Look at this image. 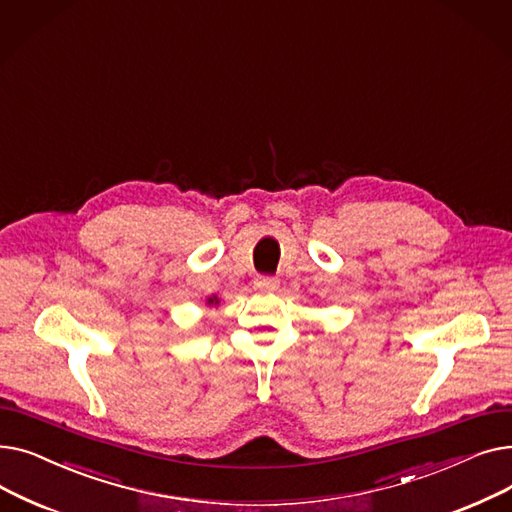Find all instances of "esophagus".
Wrapping results in <instances>:
<instances>
[{"label":"esophagus","instance_id":"34e87169","mask_svg":"<svg viewBox=\"0 0 512 512\" xmlns=\"http://www.w3.org/2000/svg\"><path fill=\"white\" fill-rule=\"evenodd\" d=\"M253 284H255V290L259 292H274L280 286V280L272 276H257Z\"/></svg>","mask_w":512,"mask_h":512}]
</instances>
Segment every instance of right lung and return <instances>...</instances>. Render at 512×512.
I'll list each match as a JSON object with an SVG mask.
<instances>
[{
    "mask_svg": "<svg viewBox=\"0 0 512 512\" xmlns=\"http://www.w3.org/2000/svg\"><path fill=\"white\" fill-rule=\"evenodd\" d=\"M220 301H218V297H211V299H207V305H218Z\"/></svg>",
    "mask_w": 512,
    "mask_h": 512,
    "instance_id": "1",
    "label": "right lung"
}]
</instances>
